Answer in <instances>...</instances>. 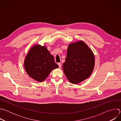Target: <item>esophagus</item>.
<instances>
[{"instance_id":"1","label":"esophagus","mask_w":121,"mask_h":121,"mask_svg":"<svg viewBox=\"0 0 121 121\" xmlns=\"http://www.w3.org/2000/svg\"><path fill=\"white\" fill-rule=\"evenodd\" d=\"M58 65H59V67L60 68H61V63H58Z\"/></svg>"}]
</instances>
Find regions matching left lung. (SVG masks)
Wrapping results in <instances>:
<instances>
[{
  "mask_svg": "<svg viewBox=\"0 0 121 121\" xmlns=\"http://www.w3.org/2000/svg\"><path fill=\"white\" fill-rule=\"evenodd\" d=\"M94 65V54L85 42L79 41L69 44L63 69L70 83L77 84L87 79Z\"/></svg>",
  "mask_w": 121,
  "mask_h": 121,
  "instance_id": "8db88e82",
  "label": "left lung"
}]
</instances>
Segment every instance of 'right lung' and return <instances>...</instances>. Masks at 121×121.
<instances>
[{
    "mask_svg": "<svg viewBox=\"0 0 121 121\" xmlns=\"http://www.w3.org/2000/svg\"><path fill=\"white\" fill-rule=\"evenodd\" d=\"M24 65L28 75L38 82H43L52 70L59 67L46 47L40 44L31 47L24 60Z\"/></svg>",
    "mask_w": 121,
    "mask_h": 121,
    "instance_id": "obj_1",
    "label": "right lung"
}]
</instances>
